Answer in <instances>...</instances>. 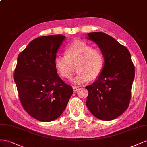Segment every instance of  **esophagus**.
Here are the masks:
<instances>
[{
    "label": "esophagus",
    "instance_id": "34e87169",
    "mask_svg": "<svg viewBox=\"0 0 147 147\" xmlns=\"http://www.w3.org/2000/svg\"><path fill=\"white\" fill-rule=\"evenodd\" d=\"M73 89L74 92H76L77 90H78L79 89V87H77V86H73Z\"/></svg>",
    "mask_w": 147,
    "mask_h": 147
}]
</instances>
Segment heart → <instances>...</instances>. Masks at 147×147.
<instances>
[{"mask_svg":"<svg viewBox=\"0 0 147 147\" xmlns=\"http://www.w3.org/2000/svg\"><path fill=\"white\" fill-rule=\"evenodd\" d=\"M65 55H57L54 65L62 78L69 79L73 76V65H76L78 73L72 82L81 84L97 79L104 68L105 59L98 49L81 41H77L66 46Z\"/></svg>","mask_w":147,"mask_h":147,"instance_id":"obj_1","label":"heart"}]
</instances>
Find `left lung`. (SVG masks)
Listing matches in <instances>:
<instances>
[{"label":"left lung","instance_id":"8db88e82","mask_svg":"<svg viewBox=\"0 0 147 147\" xmlns=\"http://www.w3.org/2000/svg\"><path fill=\"white\" fill-rule=\"evenodd\" d=\"M89 40L97 44L105 59L104 68L89 91L86 105L96 118L110 121L127 110L131 97L135 68L131 53L125 46L105 33H88Z\"/></svg>","mask_w":147,"mask_h":147}]
</instances>
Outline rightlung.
Here are the masks:
<instances>
[{
  "mask_svg": "<svg viewBox=\"0 0 147 147\" xmlns=\"http://www.w3.org/2000/svg\"><path fill=\"white\" fill-rule=\"evenodd\" d=\"M65 36L39 37L17 58L14 72L18 97L28 114L42 122L57 119L63 112L73 88L57 73L54 60Z\"/></svg>",
  "mask_w": 147,
  "mask_h": 147,
  "instance_id": "1",
  "label": "right lung"
}]
</instances>
